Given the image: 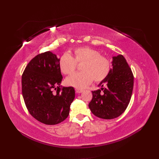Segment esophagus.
<instances>
[{
  "label": "esophagus",
  "instance_id": "34e87169",
  "mask_svg": "<svg viewBox=\"0 0 159 159\" xmlns=\"http://www.w3.org/2000/svg\"><path fill=\"white\" fill-rule=\"evenodd\" d=\"M83 92V89H76V92L78 93H80Z\"/></svg>",
  "mask_w": 159,
  "mask_h": 159
}]
</instances>
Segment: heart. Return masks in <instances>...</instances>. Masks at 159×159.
I'll return each mask as SVG.
<instances>
[{
	"label": "heart",
	"mask_w": 159,
	"mask_h": 159,
	"mask_svg": "<svg viewBox=\"0 0 159 159\" xmlns=\"http://www.w3.org/2000/svg\"><path fill=\"white\" fill-rule=\"evenodd\" d=\"M72 57L66 52L59 59V67L64 74H71L76 70L77 64H81V72L73 74L66 80L67 85L83 89L92 83L102 81L109 75L111 63L107 57L100 55L98 50L90 47H81L73 52Z\"/></svg>",
	"instance_id": "heart-1"
}]
</instances>
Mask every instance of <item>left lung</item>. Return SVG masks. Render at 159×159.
<instances>
[{"instance_id":"8db88e82","label":"left lung","mask_w":159,"mask_h":159,"mask_svg":"<svg viewBox=\"0 0 159 159\" xmlns=\"http://www.w3.org/2000/svg\"><path fill=\"white\" fill-rule=\"evenodd\" d=\"M112 66L109 75L98 85L101 89L92 91L89 104L94 116L104 120L114 119L124 112L133 89V74L124 56L113 57Z\"/></svg>"}]
</instances>
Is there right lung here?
Masks as SVG:
<instances>
[{
	"label": "right lung",
	"mask_w": 159,
	"mask_h": 159,
	"mask_svg": "<svg viewBox=\"0 0 159 159\" xmlns=\"http://www.w3.org/2000/svg\"><path fill=\"white\" fill-rule=\"evenodd\" d=\"M62 79L59 59L50 51L35 56L24 71L23 98L30 114L40 122L55 125L68 116L75 91L72 87L61 88Z\"/></svg>",
	"instance_id": "right-lung-1"
}]
</instances>
